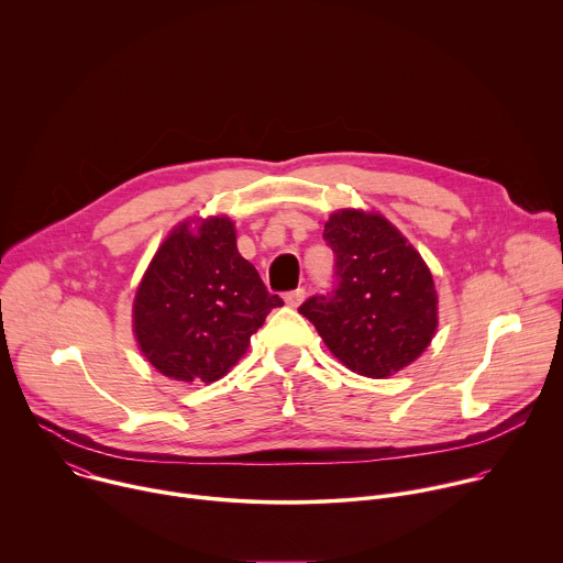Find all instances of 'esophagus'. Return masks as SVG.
<instances>
[{"mask_svg": "<svg viewBox=\"0 0 563 563\" xmlns=\"http://www.w3.org/2000/svg\"><path fill=\"white\" fill-rule=\"evenodd\" d=\"M283 298H285L287 307H294V309H296V307L302 302V298H305V289L298 287V289H294V291H287Z\"/></svg>", "mask_w": 563, "mask_h": 563, "instance_id": "34e87169", "label": "esophagus"}]
</instances>
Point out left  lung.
Here are the masks:
<instances>
[{"mask_svg":"<svg viewBox=\"0 0 563 563\" xmlns=\"http://www.w3.org/2000/svg\"><path fill=\"white\" fill-rule=\"evenodd\" d=\"M339 287L300 305L328 350L354 374L387 378L415 363L439 328L432 272L383 213L336 209L325 222Z\"/></svg>","mask_w":563,"mask_h":563,"instance_id":"1","label":"left lung"}]
</instances>
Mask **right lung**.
Listing matches in <instances>:
<instances>
[{"mask_svg": "<svg viewBox=\"0 0 563 563\" xmlns=\"http://www.w3.org/2000/svg\"><path fill=\"white\" fill-rule=\"evenodd\" d=\"M283 300L238 254L229 216L178 222L155 250L133 298V336L159 374L213 383L245 356Z\"/></svg>", "mask_w": 563, "mask_h": 563, "instance_id": "1", "label": "right lung"}]
</instances>
